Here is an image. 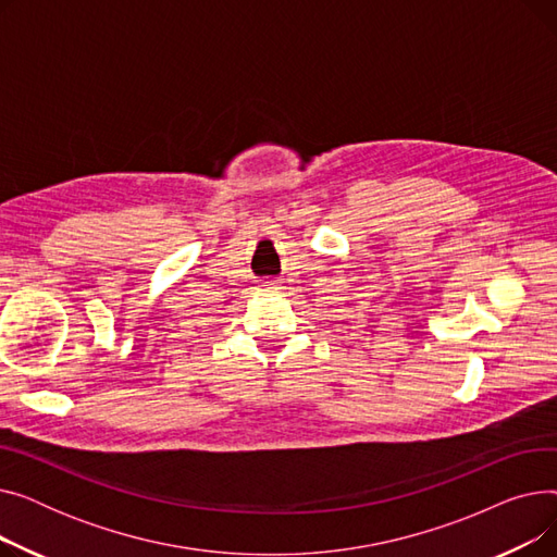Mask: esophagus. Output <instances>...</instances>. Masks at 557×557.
<instances>
[{"mask_svg": "<svg viewBox=\"0 0 557 557\" xmlns=\"http://www.w3.org/2000/svg\"><path fill=\"white\" fill-rule=\"evenodd\" d=\"M261 286H263V288H277V286H280V282L271 277V280H263V284H261Z\"/></svg>", "mask_w": 557, "mask_h": 557, "instance_id": "esophagus-1", "label": "esophagus"}]
</instances>
